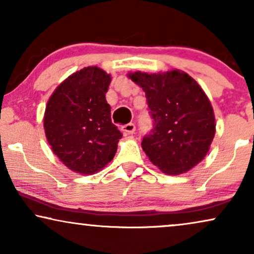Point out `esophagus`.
<instances>
[{
    "instance_id": "1",
    "label": "esophagus",
    "mask_w": 254,
    "mask_h": 254,
    "mask_svg": "<svg viewBox=\"0 0 254 254\" xmlns=\"http://www.w3.org/2000/svg\"><path fill=\"white\" fill-rule=\"evenodd\" d=\"M121 130H123L124 134H133L135 131V125L134 124H127L125 126L121 127Z\"/></svg>"
}]
</instances>
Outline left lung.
Masks as SVG:
<instances>
[{"label":"left lung","instance_id":"left-lung-1","mask_svg":"<svg viewBox=\"0 0 254 254\" xmlns=\"http://www.w3.org/2000/svg\"><path fill=\"white\" fill-rule=\"evenodd\" d=\"M143 89L152 129L142 148L154 165L168 175L185 173L203 159L215 135L213 107L194 79L179 70L134 72Z\"/></svg>","mask_w":254,"mask_h":254}]
</instances>
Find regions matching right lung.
<instances>
[{"mask_svg": "<svg viewBox=\"0 0 254 254\" xmlns=\"http://www.w3.org/2000/svg\"><path fill=\"white\" fill-rule=\"evenodd\" d=\"M110 75L98 67L76 71L48 100L44 128L52 150L72 171L91 175L117 152L123 134L111 120Z\"/></svg>", "mask_w": 254, "mask_h": 254, "instance_id": "right-lung-1", "label": "right lung"}]
</instances>
